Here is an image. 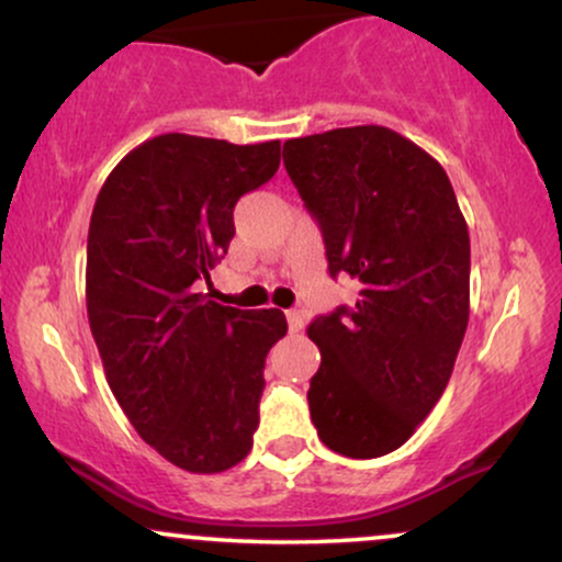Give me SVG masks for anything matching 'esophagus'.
<instances>
[{
  "instance_id": "esophagus-1",
  "label": "esophagus",
  "mask_w": 562,
  "mask_h": 562,
  "mask_svg": "<svg viewBox=\"0 0 562 562\" xmlns=\"http://www.w3.org/2000/svg\"><path fill=\"white\" fill-rule=\"evenodd\" d=\"M285 317H288L290 333H301L303 325H306V319H303V314L299 312V308H290V312H285Z\"/></svg>"
}]
</instances>
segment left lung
Masks as SVG:
<instances>
[{"instance_id":"obj_1","label":"left lung","mask_w":562,"mask_h":562,"mask_svg":"<svg viewBox=\"0 0 562 562\" xmlns=\"http://www.w3.org/2000/svg\"><path fill=\"white\" fill-rule=\"evenodd\" d=\"M288 177L317 218L330 277L357 306L308 325L322 364L308 412L353 460L398 449L447 389L470 314V237L447 171L385 126L288 139Z\"/></svg>"}]
</instances>
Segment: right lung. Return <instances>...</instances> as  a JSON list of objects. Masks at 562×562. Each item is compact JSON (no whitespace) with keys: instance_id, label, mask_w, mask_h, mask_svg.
I'll return each mask as SVG.
<instances>
[{"instance_id":"obj_1","label":"right lung","mask_w":562,"mask_h":562,"mask_svg":"<svg viewBox=\"0 0 562 562\" xmlns=\"http://www.w3.org/2000/svg\"><path fill=\"white\" fill-rule=\"evenodd\" d=\"M280 169V142L160 134L111 171L87 240V314L108 385L160 457L190 473L245 460L280 308L198 293L235 237L237 200Z\"/></svg>"}]
</instances>
